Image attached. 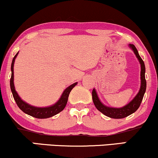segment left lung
<instances>
[{
  "label": "left lung",
  "instance_id": "left-lung-1",
  "mask_svg": "<svg viewBox=\"0 0 158 158\" xmlns=\"http://www.w3.org/2000/svg\"><path fill=\"white\" fill-rule=\"evenodd\" d=\"M129 47L133 50L134 53L138 59L141 64V87L140 90L137 95L134 97L133 100H131L127 105L124 106L122 108H111V107H108L105 106L101 102V101L97 96V91L94 89L92 91V100L94 102L95 107L98 110L106 116L113 118H122L127 117L129 115L133 114L138 110L139 108L140 105L143 100V95L145 94L146 89H147V81L145 79V64L141 56H139V52L134 44H130Z\"/></svg>",
  "mask_w": 158,
  "mask_h": 158
}]
</instances>
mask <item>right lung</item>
<instances>
[{
    "mask_svg": "<svg viewBox=\"0 0 158 158\" xmlns=\"http://www.w3.org/2000/svg\"><path fill=\"white\" fill-rule=\"evenodd\" d=\"M17 54H18V52L13 58L12 62H11V76L10 79V87L14 99H15V102H16L17 106L19 107V109L21 110H23L25 114L30 115V116H33V117L37 118H47L52 117V116H55V115L58 114V113L62 111L64 108H65L66 105H67L70 91L77 85V83H73V84L70 85L69 87H67L64 91L63 94H61V96L60 97L59 100H58V102H56L55 104L52 105L51 106L45 107V108H38V107L31 106V105L24 102L23 100H21V98L17 93L16 90H15V85H14V64H15V58H16Z\"/></svg>",
    "mask_w": 158,
    "mask_h": 158,
    "instance_id": "1",
    "label": "right lung"
}]
</instances>
